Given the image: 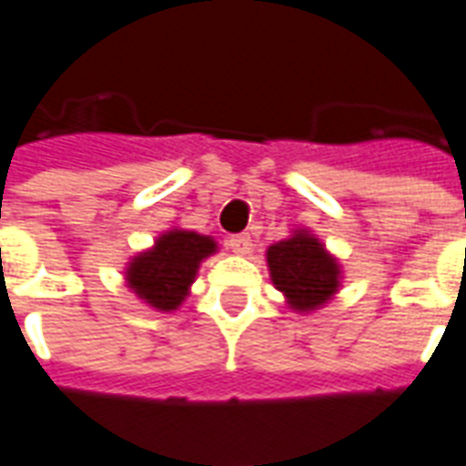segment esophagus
I'll return each mask as SVG.
<instances>
[{
  "label": "esophagus",
  "instance_id": "obj_1",
  "mask_svg": "<svg viewBox=\"0 0 466 466\" xmlns=\"http://www.w3.org/2000/svg\"><path fill=\"white\" fill-rule=\"evenodd\" d=\"M227 247L232 248L237 256L251 254V237H248V234H234V237L227 239Z\"/></svg>",
  "mask_w": 466,
  "mask_h": 466
}]
</instances>
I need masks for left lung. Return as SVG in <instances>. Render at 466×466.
<instances>
[{"label":"left lung","mask_w":466,"mask_h":466,"mask_svg":"<svg viewBox=\"0 0 466 466\" xmlns=\"http://www.w3.org/2000/svg\"><path fill=\"white\" fill-rule=\"evenodd\" d=\"M270 280L298 314H309L331 302L340 290V261L307 227L292 229L288 239L266 248Z\"/></svg>","instance_id":"1"}]
</instances>
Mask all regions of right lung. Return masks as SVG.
Masks as SVG:
<instances>
[{
  "instance_id": "right-lung-1",
  "label": "right lung",
  "mask_w": 466,
  "mask_h": 466,
  "mask_svg": "<svg viewBox=\"0 0 466 466\" xmlns=\"http://www.w3.org/2000/svg\"><path fill=\"white\" fill-rule=\"evenodd\" d=\"M212 254H218L212 237L174 227L127 261L126 283L152 309L174 311L190 295L200 263Z\"/></svg>"
}]
</instances>
